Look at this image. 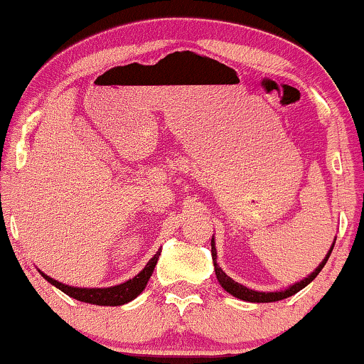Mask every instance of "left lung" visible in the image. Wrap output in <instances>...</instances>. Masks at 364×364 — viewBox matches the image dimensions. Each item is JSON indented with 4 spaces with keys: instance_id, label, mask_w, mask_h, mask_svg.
Here are the masks:
<instances>
[{
    "instance_id": "obj_1",
    "label": "left lung",
    "mask_w": 364,
    "mask_h": 364,
    "mask_svg": "<svg viewBox=\"0 0 364 364\" xmlns=\"http://www.w3.org/2000/svg\"><path fill=\"white\" fill-rule=\"evenodd\" d=\"M336 243V242H334ZM334 243H332L331 250H328V254L326 255V259L322 260V262L318 264V267L315 269L314 272L309 277H305V279H301L300 283H294L289 286L288 289H284V291H274V293H266V291H254V289H249L247 286H243L240 283H235L230 276H226L223 272V269L218 266L216 262V249H215V238H211V255H213V264H215V272H216V277L218 281H220L221 288L225 289L226 293L233 294V296L240 298L243 301H250V303H271V301H279V300H284V298L288 296H293L294 293H298L300 289L305 288L306 284H310L311 281L315 279V277L318 276V272L322 271L323 266H326V262L331 257V252L334 249Z\"/></svg>"
}]
</instances>
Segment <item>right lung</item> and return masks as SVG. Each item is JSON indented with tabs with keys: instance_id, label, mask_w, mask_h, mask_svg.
Returning a JSON list of instances; mask_svg holds the SVG:
<instances>
[{
	"instance_id": "add662e5",
	"label": "right lung",
	"mask_w": 364,
	"mask_h": 364,
	"mask_svg": "<svg viewBox=\"0 0 364 364\" xmlns=\"http://www.w3.org/2000/svg\"><path fill=\"white\" fill-rule=\"evenodd\" d=\"M161 249L149 259V262L144 266L143 271L139 272L138 276H134L132 279L126 281V283L117 284V286H110V288H75V286H68L59 283V281L53 279L44 272H41L44 279L49 281L50 284L55 286V288L61 289L63 293H66L68 296L75 298L78 301H85V303H92V305H100V306H119L124 305V303L134 300L138 294L146 288L149 277L153 274V269H155L156 262H158V255H160Z\"/></svg>"
}]
</instances>
